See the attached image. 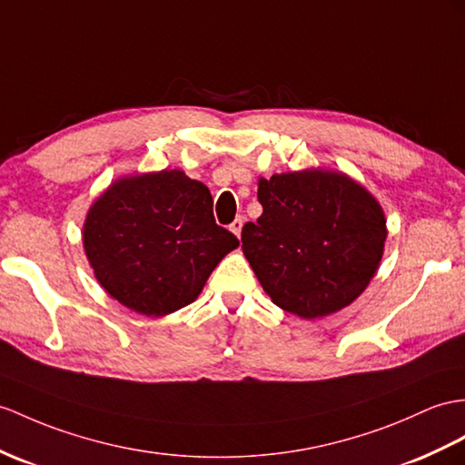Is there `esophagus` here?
<instances>
[{
	"instance_id": "34e87169",
	"label": "esophagus",
	"mask_w": 465,
	"mask_h": 465,
	"mask_svg": "<svg viewBox=\"0 0 465 465\" xmlns=\"http://www.w3.org/2000/svg\"><path fill=\"white\" fill-rule=\"evenodd\" d=\"M242 224H244V219L242 217H236L232 223H231V231L239 236L241 239V232H242Z\"/></svg>"
}]
</instances>
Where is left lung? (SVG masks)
I'll return each instance as SVG.
<instances>
[{
	"label": "left lung",
	"mask_w": 465,
	"mask_h": 465,
	"mask_svg": "<svg viewBox=\"0 0 465 465\" xmlns=\"http://www.w3.org/2000/svg\"><path fill=\"white\" fill-rule=\"evenodd\" d=\"M262 214L242 226V252L276 305L303 320L343 310L375 276L387 221L343 173H276L258 181Z\"/></svg>",
	"instance_id": "left-lung-1"
}]
</instances>
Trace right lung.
Here are the masks:
<instances>
[{"instance_id": "right-lung-1", "label": "right lung", "mask_w": 465, "mask_h": 465, "mask_svg": "<svg viewBox=\"0 0 465 465\" xmlns=\"http://www.w3.org/2000/svg\"><path fill=\"white\" fill-rule=\"evenodd\" d=\"M236 246L214 223L207 185L179 169L118 179L84 223V251L102 288L150 318L195 302Z\"/></svg>"}]
</instances>
